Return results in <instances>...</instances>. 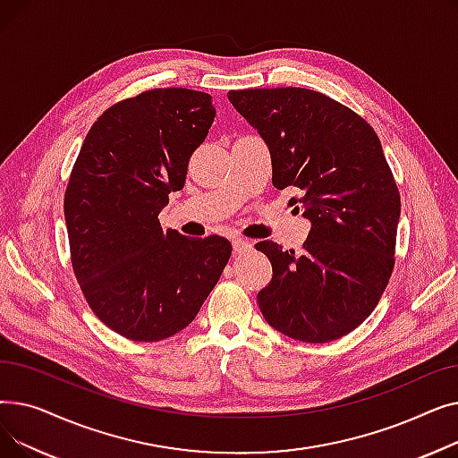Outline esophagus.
I'll use <instances>...</instances> for the list:
<instances>
[{"label":"esophagus","mask_w":458,"mask_h":458,"mask_svg":"<svg viewBox=\"0 0 458 458\" xmlns=\"http://www.w3.org/2000/svg\"><path fill=\"white\" fill-rule=\"evenodd\" d=\"M232 247H233V252H235V254H247V252H250V249H252V245L247 242V239H243V237H233V239H232Z\"/></svg>","instance_id":"esophagus-1"}]
</instances>
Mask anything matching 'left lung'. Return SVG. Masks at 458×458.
I'll list each match as a JSON object with an SVG mask.
<instances>
[{"mask_svg":"<svg viewBox=\"0 0 458 458\" xmlns=\"http://www.w3.org/2000/svg\"><path fill=\"white\" fill-rule=\"evenodd\" d=\"M228 100L266 140L273 185L297 187L302 195L292 200L311 223L301 254L256 243L273 266L258 293L261 314L293 340H338L371 316L395 263L401 197L380 140L318 90L245 89Z\"/></svg>","mask_w":458,"mask_h":458,"instance_id":"obj_1","label":"left lung"}]
</instances>
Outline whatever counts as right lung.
<instances>
[{"instance_id": "right-lung-1", "label": "right lung", "mask_w": 458, "mask_h": 458, "mask_svg": "<svg viewBox=\"0 0 458 458\" xmlns=\"http://www.w3.org/2000/svg\"><path fill=\"white\" fill-rule=\"evenodd\" d=\"M215 118L211 96L152 89L104 111L64 192L72 267L106 327L133 342L183 330L219 282L228 239L163 232L157 215L185 183Z\"/></svg>"}]
</instances>
